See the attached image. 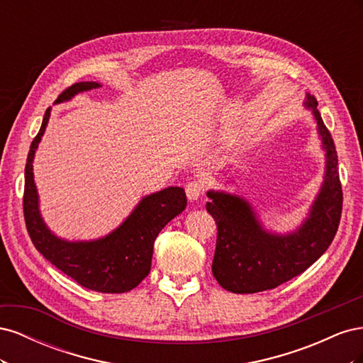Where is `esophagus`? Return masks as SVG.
<instances>
[{
    "instance_id": "1",
    "label": "esophagus",
    "mask_w": 363,
    "mask_h": 363,
    "mask_svg": "<svg viewBox=\"0 0 363 363\" xmlns=\"http://www.w3.org/2000/svg\"><path fill=\"white\" fill-rule=\"evenodd\" d=\"M203 194V183L201 182H191L186 186V195L189 201H196Z\"/></svg>"
}]
</instances>
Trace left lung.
I'll use <instances>...</instances> for the list:
<instances>
[{
    "mask_svg": "<svg viewBox=\"0 0 363 363\" xmlns=\"http://www.w3.org/2000/svg\"><path fill=\"white\" fill-rule=\"evenodd\" d=\"M304 106L316 123L325 167L320 192L303 223L292 232H269L252 204L225 191H207V212L218 227L212 272L221 286L235 294H255L277 288L320 259L337 232L342 212L335 142L318 112V101L306 94Z\"/></svg>",
    "mask_w": 363,
    "mask_h": 363,
    "instance_id": "obj_1",
    "label": "left lung"
}]
</instances>
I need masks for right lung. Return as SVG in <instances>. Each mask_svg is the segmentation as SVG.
Returning a JSON list of instances; mask_svg holds the SVG:
<instances>
[{"label": "right lung", "instance_id": "right-lung-1", "mask_svg": "<svg viewBox=\"0 0 363 363\" xmlns=\"http://www.w3.org/2000/svg\"><path fill=\"white\" fill-rule=\"evenodd\" d=\"M98 87L101 84L96 82L75 83L59 95L56 104ZM50 115L51 107L47 108L39 133L31 142L26 163L24 216L31 242L43 257L83 288L103 294L128 292L148 276L152 247L160 230L186 208L184 189L169 186L142 196L124 221L106 236L91 240H68L57 236L42 218L33 174V162Z\"/></svg>", "mask_w": 363, "mask_h": 363}]
</instances>
